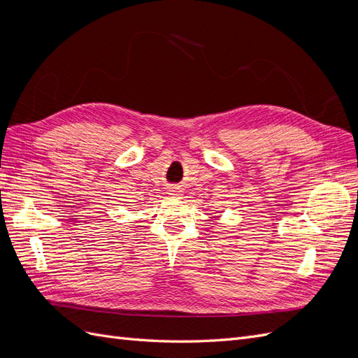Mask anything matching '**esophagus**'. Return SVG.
<instances>
[{
  "label": "esophagus",
  "instance_id": "esophagus-1",
  "mask_svg": "<svg viewBox=\"0 0 358 358\" xmlns=\"http://www.w3.org/2000/svg\"><path fill=\"white\" fill-rule=\"evenodd\" d=\"M170 194H171V196H178V191L173 188V189H170Z\"/></svg>",
  "mask_w": 358,
  "mask_h": 358
}]
</instances>
